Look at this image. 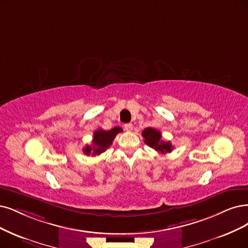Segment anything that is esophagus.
I'll use <instances>...</instances> for the list:
<instances>
[{
  "label": "esophagus",
  "instance_id": "obj_1",
  "mask_svg": "<svg viewBox=\"0 0 248 248\" xmlns=\"http://www.w3.org/2000/svg\"><path fill=\"white\" fill-rule=\"evenodd\" d=\"M124 130L126 132H132L133 131V124H124Z\"/></svg>",
  "mask_w": 248,
  "mask_h": 248
}]
</instances>
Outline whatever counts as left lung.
I'll use <instances>...</instances> for the list:
<instances>
[{"label": "left lung", "mask_w": 248, "mask_h": 248, "mask_svg": "<svg viewBox=\"0 0 248 248\" xmlns=\"http://www.w3.org/2000/svg\"><path fill=\"white\" fill-rule=\"evenodd\" d=\"M145 144H147L149 147L155 149L156 151L164 154L170 152L172 150V146L170 141L166 142L161 140V133L153 127H147L142 132Z\"/></svg>", "instance_id": "obj_1"}]
</instances>
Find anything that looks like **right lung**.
I'll return each mask as SVG.
<instances>
[{"mask_svg": "<svg viewBox=\"0 0 248 248\" xmlns=\"http://www.w3.org/2000/svg\"><path fill=\"white\" fill-rule=\"evenodd\" d=\"M121 132H123V129L119 126H114L113 129L109 131H105L102 129L95 131L92 145H87L82 151H84L86 155L92 154V156L101 154L110 147V145L112 144L115 136Z\"/></svg>", "mask_w": 248, "mask_h": 248, "instance_id": "right-lung-1", "label": "right lung"}]
</instances>
